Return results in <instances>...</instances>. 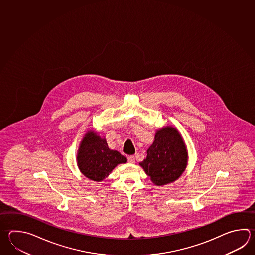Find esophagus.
I'll return each instance as SVG.
<instances>
[{
  "label": "esophagus",
  "mask_w": 255,
  "mask_h": 255,
  "mask_svg": "<svg viewBox=\"0 0 255 255\" xmlns=\"http://www.w3.org/2000/svg\"><path fill=\"white\" fill-rule=\"evenodd\" d=\"M127 160H128L130 163H134L135 162V157H134V155L128 156Z\"/></svg>",
  "instance_id": "esophagus-1"
}]
</instances>
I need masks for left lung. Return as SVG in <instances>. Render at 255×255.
Returning <instances> with one entry per match:
<instances>
[{"label": "left lung", "mask_w": 255, "mask_h": 255, "mask_svg": "<svg viewBox=\"0 0 255 255\" xmlns=\"http://www.w3.org/2000/svg\"><path fill=\"white\" fill-rule=\"evenodd\" d=\"M186 161V147L180 133L172 127H166L157 131L154 141L147 150V157L140 165L152 182L161 186L181 176Z\"/></svg>", "instance_id": "1"}]
</instances>
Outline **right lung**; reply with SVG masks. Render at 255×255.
I'll list each match as a JSON object with an SVG mask.
<instances>
[{
	"label": "right lung",
	"mask_w": 255,
	"mask_h": 255,
	"mask_svg": "<svg viewBox=\"0 0 255 255\" xmlns=\"http://www.w3.org/2000/svg\"><path fill=\"white\" fill-rule=\"evenodd\" d=\"M78 166L83 175L100 182L108 176L115 166L125 163L126 158L117 151L110 150L106 140L90 131L79 149Z\"/></svg>",
	"instance_id": "obj_1"
}]
</instances>
